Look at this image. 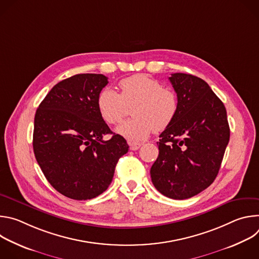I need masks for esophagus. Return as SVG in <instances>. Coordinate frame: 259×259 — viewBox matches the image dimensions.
<instances>
[{
  "instance_id": "1",
  "label": "esophagus",
  "mask_w": 259,
  "mask_h": 259,
  "mask_svg": "<svg viewBox=\"0 0 259 259\" xmlns=\"http://www.w3.org/2000/svg\"><path fill=\"white\" fill-rule=\"evenodd\" d=\"M129 143V146H130V150L131 151H137L139 147L141 146V143H139V142H128Z\"/></svg>"
}]
</instances>
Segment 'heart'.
I'll return each instance as SVG.
<instances>
[{"mask_svg": "<svg viewBox=\"0 0 259 259\" xmlns=\"http://www.w3.org/2000/svg\"><path fill=\"white\" fill-rule=\"evenodd\" d=\"M121 92L105 88L97 97V108L101 118L110 125L121 123L127 106H132L133 119L124 122L117 132L130 141L144 139L153 130L161 132L174 120L178 110V99L174 91L164 88L154 78L138 73L120 81Z\"/></svg>", "mask_w": 259, "mask_h": 259, "instance_id": "b5f03b06", "label": "heart"}]
</instances>
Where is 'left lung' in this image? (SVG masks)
Segmentation results:
<instances>
[{
	"mask_svg": "<svg viewBox=\"0 0 259 259\" xmlns=\"http://www.w3.org/2000/svg\"><path fill=\"white\" fill-rule=\"evenodd\" d=\"M169 81L177 94L178 110L160 134L151 177L162 195L184 200L206 190L216 178L230 126L223 101L204 80L176 72Z\"/></svg>",
	"mask_w": 259,
	"mask_h": 259,
	"instance_id": "left-lung-1",
	"label": "left lung"
}]
</instances>
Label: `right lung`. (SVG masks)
I'll return each instance as SVG.
<instances>
[{
  "mask_svg": "<svg viewBox=\"0 0 259 259\" xmlns=\"http://www.w3.org/2000/svg\"><path fill=\"white\" fill-rule=\"evenodd\" d=\"M107 83L100 73L65 79L49 91L34 116L36 162L51 186L72 200L102 194L129 149L125 138L113 133L98 112L97 97ZM106 134L113 136L104 141Z\"/></svg>",
  "mask_w": 259,
  "mask_h": 259,
  "instance_id": "obj_1",
  "label": "right lung"
}]
</instances>
